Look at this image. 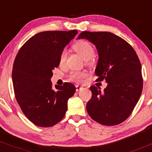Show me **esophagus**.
Instances as JSON below:
<instances>
[{"mask_svg":"<svg viewBox=\"0 0 152 152\" xmlns=\"http://www.w3.org/2000/svg\"><path fill=\"white\" fill-rule=\"evenodd\" d=\"M81 89H82V87L81 86H78V85H76V91H80V90H81Z\"/></svg>","mask_w":152,"mask_h":152,"instance_id":"esophagus-1","label":"esophagus"}]
</instances>
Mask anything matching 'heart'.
<instances>
[{
  "instance_id": "heart-1",
  "label": "heart",
  "mask_w": 152,
  "mask_h": 152,
  "mask_svg": "<svg viewBox=\"0 0 152 152\" xmlns=\"http://www.w3.org/2000/svg\"><path fill=\"white\" fill-rule=\"evenodd\" d=\"M73 49L78 53L84 61H91L94 55V48L88 41L85 40H79L73 44ZM66 58V51L63 50L59 57L60 64H64ZM87 76V73L84 71H72L69 75V78L76 83H81Z\"/></svg>"
}]
</instances>
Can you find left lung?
I'll list each match as a JSON object with an SVG mask.
<instances>
[{"label":"left lung","instance_id":"1","mask_svg":"<svg viewBox=\"0 0 152 152\" xmlns=\"http://www.w3.org/2000/svg\"><path fill=\"white\" fill-rule=\"evenodd\" d=\"M81 38L96 48V81L105 79L107 83L104 91L90 87L92 96L87 103V112L101 124H121L132 114L142 94V66L137 54L126 41L112 33L83 31L77 39Z\"/></svg>","mask_w":152,"mask_h":152}]
</instances>
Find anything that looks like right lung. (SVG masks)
<instances>
[{
    "label": "right lung",
    "instance_id": "obj_1",
    "mask_svg": "<svg viewBox=\"0 0 152 152\" xmlns=\"http://www.w3.org/2000/svg\"><path fill=\"white\" fill-rule=\"evenodd\" d=\"M78 34L70 31H43L34 35L21 47L12 71L17 102L26 116L36 126L50 127L65 116L69 98L76 87L71 83L52 86L53 70L59 57Z\"/></svg>",
    "mask_w": 152,
    "mask_h": 152
}]
</instances>
